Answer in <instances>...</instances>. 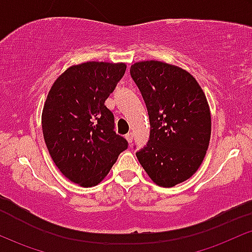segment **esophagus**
<instances>
[{"mask_svg": "<svg viewBox=\"0 0 252 252\" xmlns=\"http://www.w3.org/2000/svg\"><path fill=\"white\" fill-rule=\"evenodd\" d=\"M125 138H126V140H127V141H128V143H129V144H131V143H132V141H133V133H132V132L127 133V134L125 135Z\"/></svg>", "mask_w": 252, "mask_h": 252, "instance_id": "1", "label": "esophagus"}]
</instances>
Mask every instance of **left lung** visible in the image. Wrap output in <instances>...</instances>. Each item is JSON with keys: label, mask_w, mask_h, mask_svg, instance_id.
<instances>
[{"label": "left lung", "mask_w": 252, "mask_h": 252, "mask_svg": "<svg viewBox=\"0 0 252 252\" xmlns=\"http://www.w3.org/2000/svg\"><path fill=\"white\" fill-rule=\"evenodd\" d=\"M131 76L150 118V140L137 158L157 185L172 188L196 173L211 137L205 93L185 69L166 62H135Z\"/></svg>", "instance_id": "8db88e82"}]
</instances>
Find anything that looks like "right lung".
<instances>
[{
  "instance_id": "1",
  "label": "right lung",
  "mask_w": 252,
  "mask_h": 252,
  "mask_svg": "<svg viewBox=\"0 0 252 252\" xmlns=\"http://www.w3.org/2000/svg\"><path fill=\"white\" fill-rule=\"evenodd\" d=\"M125 70L123 62L74 64L55 80L43 105L41 124L49 155L61 173L82 188L102 182L127 149L105 106Z\"/></svg>"
}]
</instances>
